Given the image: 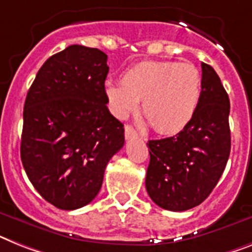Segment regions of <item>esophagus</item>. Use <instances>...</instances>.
<instances>
[{"label": "esophagus", "mask_w": 252, "mask_h": 252, "mask_svg": "<svg viewBox=\"0 0 252 252\" xmlns=\"http://www.w3.org/2000/svg\"><path fill=\"white\" fill-rule=\"evenodd\" d=\"M125 138L127 139V140L138 138V132L131 127L130 125H126V126H125Z\"/></svg>", "instance_id": "1"}]
</instances>
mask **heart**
Listing matches in <instances>:
<instances>
[{"label":"heart","instance_id":"heart-1","mask_svg":"<svg viewBox=\"0 0 252 252\" xmlns=\"http://www.w3.org/2000/svg\"><path fill=\"white\" fill-rule=\"evenodd\" d=\"M112 111L120 118L134 112L143 100V113L159 134H176L198 109L202 74L194 64L147 60L128 68L122 84L107 82Z\"/></svg>","mask_w":252,"mask_h":252}]
</instances>
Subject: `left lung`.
Returning <instances> with one entry per match:
<instances>
[{
    "instance_id": "obj_1",
    "label": "left lung",
    "mask_w": 252,
    "mask_h": 252,
    "mask_svg": "<svg viewBox=\"0 0 252 252\" xmlns=\"http://www.w3.org/2000/svg\"><path fill=\"white\" fill-rule=\"evenodd\" d=\"M198 109L175 136L149 140L145 187L152 201L170 211L202 203L219 182L230 153L229 97L219 76L202 63Z\"/></svg>"
}]
</instances>
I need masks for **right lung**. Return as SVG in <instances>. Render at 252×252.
Returning a JSON list of instances; mask_svg holds the SVG:
<instances>
[{
  "label": "right lung",
  "mask_w": 252,
  "mask_h": 252,
  "mask_svg": "<svg viewBox=\"0 0 252 252\" xmlns=\"http://www.w3.org/2000/svg\"><path fill=\"white\" fill-rule=\"evenodd\" d=\"M107 59L99 49L68 46L43 63L27 94L23 166L37 192L60 210L90 203L124 147V125L107 107Z\"/></svg>",
  "instance_id": "right-lung-1"
}]
</instances>
